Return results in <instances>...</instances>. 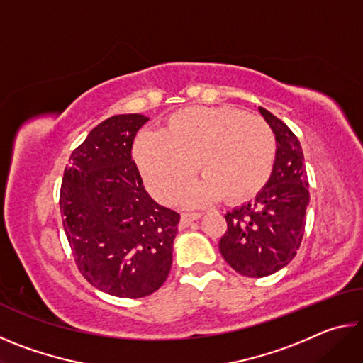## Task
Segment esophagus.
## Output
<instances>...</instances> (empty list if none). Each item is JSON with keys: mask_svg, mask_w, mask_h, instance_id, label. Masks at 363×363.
I'll return each instance as SVG.
<instances>
[{"mask_svg": "<svg viewBox=\"0 0 363 363\" xmlns=\"http://www.w3.org/2000/svg\"><path fill=\"white\" fill-rule=\"evenodd\" d=\"M200 218V213H182L181 214V227H187L190 223Z\"/></svg>", "mask_w": 363, "mask_h": 363, "instance_id": "esophagus-1", "label": "esophagus"}]
</instances>
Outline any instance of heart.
<instances>
[{"instance_id":"obj_1","label":"heart","mask_w":363,"mask_h":363,"mask_svg":"<svg viewBox=\"0 0 363 363\" xmlns=\"http://www.w3.org/2000/svg\"><path fill=\"white\" fill-rule=\"evenodd\" d=\"M277 140L267 121L242 110L187 107L167 120L163 133L143 131L134 158L145 186L162 203H174L195 174L203 179L184 200L201 206L224 196L230 203L251 200L272 176Z\"/></svg>"}]
</instances>
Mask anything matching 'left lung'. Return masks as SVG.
Returning a JSON list of instances; mask_svg holds the SVG:
<instances>
[{
    "instance_id": "1",
    "label": "left lung",
    "mask_w": 363,
    "mask_h": 363,
    "mask_svg": "<svg viewBox=\"0 0 363 363\" xmlns=\"http://www.w3.org/2000/svg\"><path fill=\"white\" fill-rule=\"evenodd\" d=\"M277 139L272 176L256 199L225 214L220 255L245 277H266L285 267L301 247L309 184L298 138L284 121L259 107Z\"/></svg>"
}]
</instances>
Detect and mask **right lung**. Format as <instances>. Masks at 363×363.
<instances>
[{
	"label": "right lung",
	"instance_id": "1",
	"mask_svg": "<svg viewBox=\"0 0 363 363\" xmlns=\"http://www.w3.org/2000/svg\"><path fill=\"white\" fill-rule=\"evenodd\" d=\"M149 120L115 115L72 152L60 186L67 240L83 277L120 298H144L167 280L181 216L153 201L131 158Z\"/></svg>",
	"mask_w": 363,
	"mask_h": 363
}]
</instances>
